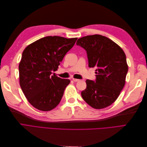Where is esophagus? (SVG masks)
<instances>
[{
	"label": "esophagus",
	"instance_id": "34e87169",
	"mask_svg": "<svg viewBox=\"0 0 147 147\" xmlns=\"http://www.w3.org/2000/svg\"><path fill=\"white\" fill-rule=\"evenodd\" d=\"M72 80H73V81L75 82H79V81H80V80L76 79V78H72Z\"/></svg>",
	"mask_w": 147,
	"mask_h": 147
}]
</instances>
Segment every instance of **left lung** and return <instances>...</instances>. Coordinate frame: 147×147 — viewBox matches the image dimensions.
<instances>
[{"instance_id":"left-lung-1","label":"left lung","mask_w":147,"mask_h":147,"mask_svg":"<svg viewBox=\"0 0 147 147\" xmlns=\"http://www.w3.org/2000/svg\"><path fill=\"white\" fill-rule=\"evenodd\" d=\"M76 44L86 50L89 67L96 71L95 81L86 80V88L81 93L83 99L96 109L109 107L125 84L128 71L125 53L112 40L101 35L78 38Z\"/></svg>"}]
</instances>
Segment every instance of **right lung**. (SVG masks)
Instances as JSON below:
<instances>
[{"instance_id": "obj_1", "label": "right lung", "mask_w": 147, "mask_h": 147, "mask_svg": "<svg viewBox=\"0 0 147 147\" xmlns=\"http://www.w3.org/2000/svg\"><path fill=\"white\" fill-rule=\"evenodd\" d=\"M77 38L47 36L30 44L19 64L20 83L29 103L42 111H50L59 104L70 80L57 77V70Z\"/></svg>"}]
</instances>
